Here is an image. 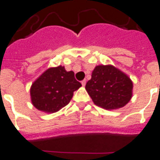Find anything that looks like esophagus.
Listing matches in <instances>:
<instances>
[{"label": "esophagus", "instance_id": "esophagus-1", "mask_svg": "<svg viewBox=\"0 0 160 160\" xmlns=\"http://www.w3.org/2000/svg\"><path fill=\"white\" fill-rule=\"evenodd\" d=\"M81 83H82V86H85V84H86V80H82V82H81Z\"/></svg>", "mask_w": 160, "mask_h": 160}]
</instances>
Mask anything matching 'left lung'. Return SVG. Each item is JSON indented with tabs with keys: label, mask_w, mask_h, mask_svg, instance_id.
<instances>
[{
	"label": "left lung",
	"mask_w": 160,
	"mask_h": 160,
	"mask_svg": "<svg viewBox=\"0 0 160 160\" xmlns=\"http://www.w3.org/2000/svg\"><path fill=\"white\" fill-rule=\"evenodd\" d=\"M132 82L114 65H97L85 89L96 106L107 110L124 107L132 96Z\"/></svg>",
	"instance_id": "left-lung-1"
}]
</instances>
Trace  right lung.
Returning a JSON list of instances; mask_svg holds the SVG:
<instances>
[{
    "mask_svg": "<svg viewBox=\"0 0 160 160\" xmlns=\"http://www.w3.org/2000/svg\"><path fill=\"white\" fill-rule=\"evenodd\" d=\"M81 86L72 71H65L61 65L49 68L32 84V103L42 112L55 113L70 102L74 91Z\"/></svg>",
    "mask_w": 160,
    "mask_h": 160,
    "instance_id": "right-lung-1",
    "label": "right lung"
}]
</instances>
